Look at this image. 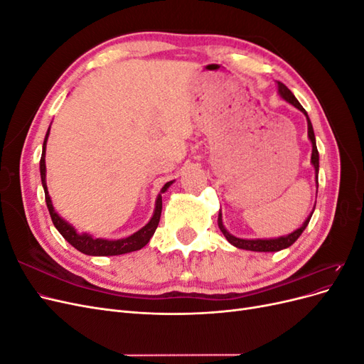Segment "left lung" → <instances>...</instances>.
<instances>
[{
    "label": "left lung",
    "mask_w": 364,
    "mask_h": 364,
    "mask_svg": "<svg viewBox=\"0 0 364 364\" xmlns=\"http://www.w3.org/2000/svg\"><path fill=\"white\" fill-rule=\"evenodd\" d=\"M278 92L279 95L284 98L285 102H289L290 105H293L294 107L299 109L301 112H304V115L306 117V123H308V138H310L311 141V146H313V151H311V164L314 165V170H316V183L317 182V174H318V151H317V147H316V136H314V130H313V124L310 118H308V114L305 109L301 106V103L297 102V98L293 95V92L289 90L287 86H285L284 83L278 82ZM313 213H314V208H313ZM313 213L306 217V220L304 222V225L296 229L294 232L289 234V235H284V237H278V238H269V240H245V238H237L234 237L232 234H229L226 228L223 226V222H222V211L218 213V228L220 230H222L223 235L226 237V240L229 241L230 245L238 247V249H245V250H253V252H278V250H282V249H287L290 247L294 241L301 237V234L305 230V228L308 226V223H310V218L313 215Z\"/></svg>",
    "instance_id": "8db88e82"
}]
</instances>
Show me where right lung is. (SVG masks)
<instances>
[{
  "label": "right lung",
  "mask_w": 364,
  "mask_h": 364,
  "mask_svg": "<svg viewBox=\"0 0 364 364\" xmlns=\"http://www.w3.org/2000/svg\"><path fill=\"white\" fill-rule=\"evenodd\" d=\"M50 135V127L46 135V139H43V146H42V156H41V181L43 191H46V202L47 208L50 211L53 225L56 226V229L60 232V235L68 241V243L75 247L79 252L86 253V255H92V257H112V255H123V253L129 252H135L144 247L150 238L155 234V230L159 225V218H161V211H162V193L167 191L170 188V185L173 181L167 182L161 190V194H158V199L155 203V213H153L150 222L141 228L138 232L132 234L130 237L126 238H119V240H105V238H94L92 235L87 234H79L77 230L65 220L54 211L53 203H51V197L47 190V181H46V147H47V139Z\"/></svg>",
  "instance_id": "add662e5"
}]
</instances>
